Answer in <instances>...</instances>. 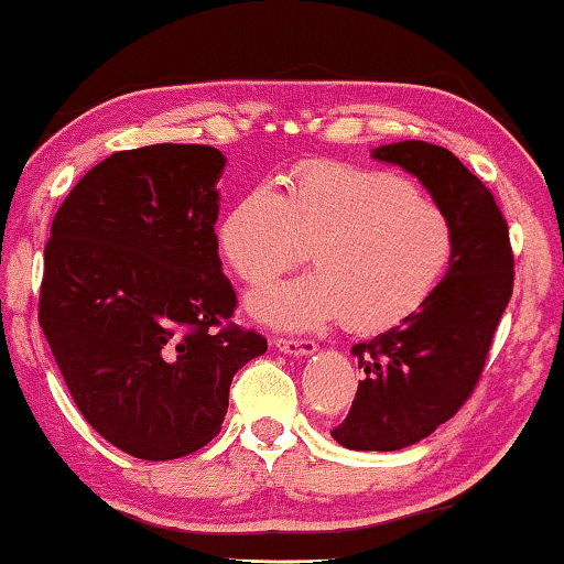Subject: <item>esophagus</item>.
Wrapping results in <instances>:
<instances>
[{
	"mask_svg": "<svg viewBox=\"0 0 564 564\" xmlns=\"http://www.w3.org/2000/svg\"><path fill=\"white\" fill-rule=\"evenodd\" d=\"M273 346L281 354L291 356H308L316 351V341H311V338H273Z\"/></svg>",
	"mask_w": 564,
	"mask_h": 564,
	"instance_id": "obj_1",
	"label": "esophagus"
}]
</instances>
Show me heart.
Returning <instances> with one entry per match:
<instances>
[{
	"label": "heart",
	"instance_id": "1",
	"mask_svg": "<svg viewBox=\"0 0 564 564\" xmlns=\"http://www.w3.org/2000/svg\"><path fill=\"white\" fill-rule=\"evenodd\" d=\"M316 273L250 293L263 324L316 328L341 318L371 334L432 299L454 253V228L432 198L394 173L311 160L285 191L256 185L218 226V250L238 279L263 283L306 258Z\"/></svg>",
	"mask_w": 564,
	"mask_h": 564
}]
</instances>
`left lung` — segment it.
Instances as JSON below:
<instances>
[{
    "label": "left lung",
    "mask_w": 564,
    "mask_h": 564,
    "mask_svg": "<svg viewBox=\"0 0 564 564\" xmlns=\"http://www.w3.org/2000/svg\"><path fill=\"white\" fill-rule=\"evenodd\" d=\"M371 158L419 177L454 228L452 261L432 299L351 346L364 379L330 436L346 449L397 452L422 442L475 391L512 296L514 256L495 195L449 150L404 140L371 150Z\"/></svg>",
    "instance_id": "1"
}]
</instances>
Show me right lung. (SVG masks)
Masks as SVG:
<instances>
[{
  "mask_svg": "<svg viewBox=\"0 0 564 564\" xmlns=\"http://www.w3.org/2000/svg\"><path fill=\"white\" fill-rule=\"evenodd\" d=\"M210 145L105 158L52 220L40 326L77 409L130 457H187L220 432L236 371L265 338L230 324Z\"/></svg>",
  "mask_w": 564,
  "mask_h": 564,
  "instance_id": "right-lung-1",
  "label": "right lung"
}]
</instances>
